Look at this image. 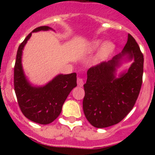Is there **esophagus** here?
I'll return each mask as SVG.
<instances>
[{
	"label": "esophagus",
	"mask_w": 155,
	"mask_h": 155,
	"mask_svg": "<svg viewBox=\"0 0 155 155\" xmlns=\"http://www.w3.org/2000/svg\"><path fill=\"white\" fill-rule=\"evenodd\" d=\"M83 84H84V80H83V78L78 77V85L81 87V86H83Z\"/></svg>",
	"instance_id": "obj_1"
}]
</instances>
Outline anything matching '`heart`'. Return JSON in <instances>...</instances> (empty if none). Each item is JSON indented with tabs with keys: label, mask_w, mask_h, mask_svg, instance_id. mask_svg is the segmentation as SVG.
Masks as SVG:
<instances>
[{
	"label": "heart",
	"mask_w": 155,
	"mask_h": 155,
	"mask_svg": "<svg viewBox=\"0 0 155 155\" xmlns=\"http://www.w3.org/2000/svg\"><path fill=\"white\" fill-rule=\"evenodd\" d=\"M98 42H94V47H96V46H98ZM113 47H114V46H113V43H111V42H106V43L102 46V50H101V51H100V57H102V58L107 57L109 53L113 51Z\"/></svg>",
	"instance_id": "obj_1"
}]
</instances>
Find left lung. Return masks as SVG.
Returning <instances> with one entry per match:
<instances>
[{
    "label": "left lung",
    "instance_id": "left-lung-1",
    "mask_svg": "<svg viewBox=\"0 0 155 155\" xmlns=\"http://www.w3.org/2000/svg\"><path fill=\"white\" fill-rule=\"evenodd\" d=\"M127 53L129 58L134 59V62L127 73L116 79L114 68L121 56ZM143 72V53L134 37L128 34L122 54L87 71L83 99V111L87 121L93 127L105 128L124 120L136 103L141 88Z\"/></svg>",
    "mask_w": 155,
    "mask_h": 155
}]
</instances>
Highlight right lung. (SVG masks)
Listing matches in <instances>:
<instances>
[{"label":"right lung","mask_w":155,"mask_h":155,"mask_svg":"<svg viewBox=\"0 0 155 155\" xmlns=\"http://www.w3.org/2000/svg\"><path fill=\"white\" fill-rule=\"evenodd\" d=\"M51 29L48 26L35 28L32 32ZM31 35L28 34L19 45L14 68V87L19 108L26 118L39 124H49L61 114L68 94L77 86V74H60L46 86L35 87L30 85L21 68V53L24 46Z\"/></svg>","instance_id":"1"}]
</instances>
